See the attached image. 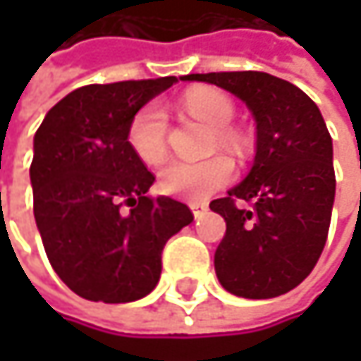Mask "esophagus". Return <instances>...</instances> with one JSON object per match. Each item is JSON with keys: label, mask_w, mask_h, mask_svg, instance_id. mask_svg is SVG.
<instances>
[{"label": "esophagus", "mask_w": 361, "mask_h": 361, "mask_svg": "<svg viewBox=\"0 0 361 361\" xmlns=\"http://www.w3.org/2000/svg\"><path fill=\"white\" fill-rule=\"evenodd\" d=\"M190 209H192L194 219H200V217L209 211V204H207V202H190Z\"/></svg>", "instance_id": "1"}]
</instances>
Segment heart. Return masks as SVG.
Here are the masks:
<instances>
[{
  "label": "heart",
  "instance_id": "obj_1",
  "mask_svg": "<svg viewBox=\"0 0 361 361\" xmlns=\"http://www.w3.org/2000/svg\"><path fill=\"white\" fill-rule=\"evenodd\" d=\"M183 110L202 121L211 129H217V142L232 146L236 135L226 129L234 116L232 100L217 90H196L183 98ZM127 144L144 163H159L167 154V112L161 102H148L137 110L127 127ZM234 165L228 157H209L198 163L169 161L159 171V185L163 192L183 200H200L215 190L230 183Z\"/></svg>",
  "mask_w": 361,
  "mask_h": 361
}]
</instances>
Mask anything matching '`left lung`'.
<instances>
[{"instance_id": "left-lung-1", "label": "left lung", "mask_w": 361, "mask_h": 361, "mask_svg": "<svg viewBox=\"0 0 361 361\" xmlns=\"http://www.w3.org/2000/svg\"><path fill=\"white\" fill-rule=\"evenodd\" d=\"M247 104L257 144L251 171L213 200L226 219L215 251L219 284L245 299H271L299 286L318 263L334 204L332 137L316 102L297 85L259 71L185 75ZM252 200V209L233 204Z\"/></svg>"}]
</instances>
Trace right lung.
I'll list each match as a JSON object with an SVG mask.
<instances>
[{
    "mask_svg": "<svg viewBox=\"0 0 361 361\" xmlns=\"http://www.w3.org/2000/svg\"><path fill=\"white\" fill-rule=\"evenodd\" d=\"M183 81V77H181ZM176 77L83 85L47 110L33 137V213L60 280L87 301L129 303L154 290L167 240L194 221L127 144L131 116Z\"/></svg>",
    "mask_w": 361,
    "mask_h": 361,
    "instance_id": "1",
    "label": "right lung"
}]
</instances>
